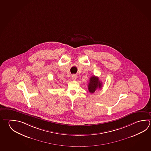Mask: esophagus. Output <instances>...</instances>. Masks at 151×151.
Segmentation results:
<instances>
[{"mask_svg": "<svg viewBox=\"0 0 151 151\" xmlns=\"http://www.w3.org/2000/svg\"><path fill=\"white\" fill-rule=\"evenodd\" d=\"M77 76L76 75H75V74H73L72 76V79L73 80H76V79H77Z\"/></svg>", "mask_w": 151, "mask_h": 151, "instance_id": "esophagus-1", "label": "esophagus"}]
</instances>
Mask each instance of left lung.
I'll return each mask as SVG.
<instances>
[{"mask_svg": "<svg viewBox=\"0 0 151 151\" xmlns=\"http://www.w3.org/2000/svg\"><path fill=\"white\" fill-rule=\"evenodd\" d=\"M101 87L102 82L99 81V77L95 76L91 77L88 85V90L91 93H93L97 89H101Z\"/></svg>", "mask_w": 151, "mask_h": 151, "instance_id": "8db88e82", "label": "left lung"}]
</instances>
